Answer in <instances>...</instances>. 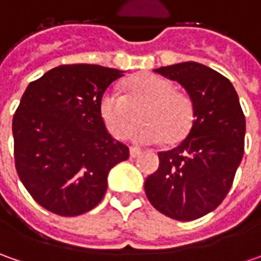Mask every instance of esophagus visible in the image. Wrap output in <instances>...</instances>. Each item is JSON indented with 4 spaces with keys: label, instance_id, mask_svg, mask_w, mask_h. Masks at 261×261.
Instances as JSON below:
<instances>
[{
    "label": "esophagus",
    "instance_id": "esophagus-1",
    "mask_svg": "<svg viewBox=\"0 0 261 261\" xmlns=\"http://www.w3.org/2000/svg\"><path fill=\"white\" fill-rule=\"evenodd\" d=\"M141 154V151L138 149V148H134V146H130V156L132 158H136V156Z\"/></svg>",
    "mask_w": 261,
    "mask_h": 261
}]
</instances>
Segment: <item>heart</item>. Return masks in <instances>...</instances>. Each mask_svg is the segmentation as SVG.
Returning <instances> with one entry per match:
<instances>
[{
  "label": "heart",
  "mask_w": 261,
  "mask_h": 261,
  "mask_svg": "<svg viewBox=\"0 0 261 261\" xmlns=\"http://www.w3.org/2000/svg\"><path fill=\"white\" fill-rule=\"evenodd\" d=\"M100 113L109 132L116 139L130 135L139 113L144 125L132 139L141 145L177 142L193 125L195 109L192 98L175 91V86L164 76L149 74L135 76L125 84V94L115 88L107 90L100 101Z\"/></svg>",
  "instance_id": "1"
}]
</instances>
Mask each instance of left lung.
Returning a JSON list of instances; mask_svg holds the SVG:
<instances>
[{"label":"left lung","instance_id":"left-lung-1","mask_svg":"<svg viewBox=\"0 0 261 261\" xmlns=\"http://www.w3.org/2000/svg\"><path fill=\"white\" fill-rule=\"evenodd\" d=\"M155 72L185 87L195 117L189 134L145 180V195L158 212L193 221L212 212L228 195L244 154L246 117L231 81L197 62L161 66Z\"/></svg>","mask_w":261,"mask_h":261}]
</instances>
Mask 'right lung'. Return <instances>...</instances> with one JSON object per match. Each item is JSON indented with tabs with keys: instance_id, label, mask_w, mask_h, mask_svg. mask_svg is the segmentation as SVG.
I'll use <instances>...</instances> for the list:
<instances>
[{
	"instance_id": "add662e5",
	"label": "right lung",
	"mask_w": 261,
	"mask_h": 261,
	"mask_svg": "<svg viewBox=\"0 0 261 261\" xmlns=\"http://www.w3.org/2000/svg\"><path fill=\"white\" fill-rule=\"evenodd\" d=\"M123 71L100 65H61L32 81L13 117L14 164L30 196L61 216L100 203L107 174L129 158L109 134L101 97Z\"/></svg>"
}]
</instances>
